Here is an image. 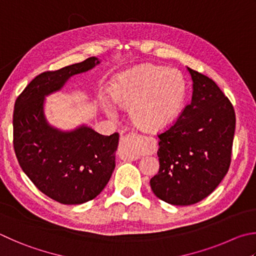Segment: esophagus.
<instances>
[{"label": "esophagus", "mask_w": 256, "mask_h": 256, "mask_svg": "<svg viewBox=\"0 0 256 256\" xmlns=\"http://www.w3.org/2000/svg\"><path fill=\"white\" fill-rule=\"evenodd\" d=\"M138 134L134 132H128L124 136L120 138V156L125 160H136L140 158L138 152L136 150Z\"/></svg>", "instance_id": "obj_1"}]
</instances>
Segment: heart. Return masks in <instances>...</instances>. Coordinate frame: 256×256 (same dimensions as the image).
I'll use <instances>...</instances> for the list:
<instances>
[{"mask_svg": "<svg viewBox=\"0 0 256 256\" xmlns=\"http://www.w3.org/2000/svg\"><path fill=\"white\" fill-rule=\"evenodd\" d=\"M115 105L128 108L133 123L148 131H160L178 116L184 98V82L170 69L143 64L120 75L110 88ZM113 115L112 106L106 108Z\"/></svg>", "mask_w": 256, "mask_h": 256, "instance_id": "obj_1", "label": "heart"}]
</instances>
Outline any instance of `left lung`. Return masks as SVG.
Instances as JSON below:
<instances>
[{
  "label": "left lung",
  "instance_id": "obj_1",
  "mask_svg": "<svg viewBox=\"0 0 256 256\" xmlns=\"http://www.w3.org/2000/svg\"><path fill=\"white\" fill-rule=\"evenodd\" d=\"M192 102L176 123L159 134L160 169L150 180L158 198L188 206L209 196L230 169L235 112L210 78L187 67Z\"/></svg>",
  "mask_w": 256,
  "mask_h": 256
}]
</instances>
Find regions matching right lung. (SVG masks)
<instances>
[{
    "mask_svg": "<svg viewBox=\"0 0 256 256\" xmlns=\"http://www.w3.org/2000/svg\"><path fill=\"white\" fill-rule=\"evenodd\" d=\"M98 64L90 57L40 74L16 100L13 146L18 164L41 192L64 205L90 202L105 188L115 168L118 133L102 136L86 125L72 131L51 126L44 110V97Z\"/></svg>",
    "mask_w": 256,
    "mask_h": 256,
    "instance_id": "right-lung-1",
    "label": "right lung"
}]
</instances>
